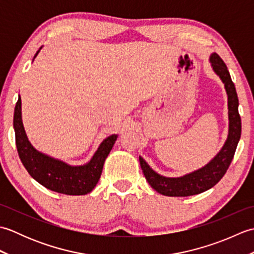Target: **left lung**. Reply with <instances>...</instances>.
<instances>
[{
  "mask_svg": "<svg viewBox=\"0 0 254 254\" xmlns=\"http://www.w3.org/2000/svg\"><path fill=\"white\" fill-rule=\"evenodd\" d=\"M214 72L225 85L228 97V136L218 154L202 168L194 170L182 177H164L150 168L139 156V164L147 182L154 190L166 196H190L209 190L222 179L234 158L237 145L241 136V119L239 116V100L235 84L231 80L228 68L217 53L209 57Z\"/></svg>",
  "mask_w": 254,
  "mask_h": 254,
  "instance_id": "1",
  "label": "left lung"
}]
</instances>
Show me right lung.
<instances>
[{"mask_svg": "<svg viewBox=\"0 0 254 254\" xmlns=\"http://www.w3.org/2000/svg\"><path fill=\"white\" fill-rule=\"evenodd\" d=\"M13 126L19 158L28 174L45 188L67 195H85L93 191L100 179L105 160L118 138V134L108 136L101 142L87 164L71 166L39 152L30 144L21 120L20 96L15 106Z\"/></svg>", "mask_w": 254, "mask_h": 254, "instance_id": "add662e5", "label": "right lung"}]
</instances>
